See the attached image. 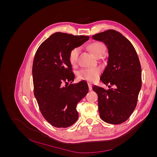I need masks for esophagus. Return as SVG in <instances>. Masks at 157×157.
I'll use <instances>...</instances> for the list:
<instances>
[{"label":"esophagus","instance_id":"obj_1","mask_svg":"<svg viewBox=\"0 0 157 157\" xmlns=\"http://www.w3.org/2000/svg\"><path fill=\"white\" fill-rule=\"evenodd\" d=\"M88 88H89V90L90 91H91L92 90V84L90 83V82H89L88 84Z\"/></svg>","mask_w":157,"mask_h":157}]
</instances>
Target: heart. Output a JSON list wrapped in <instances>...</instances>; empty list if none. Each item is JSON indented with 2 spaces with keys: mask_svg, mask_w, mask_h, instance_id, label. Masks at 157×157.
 <instances>
[{
  "mask_svg": "<svg viewBox=\"0 0 157 157\" xmlns=\"http://www.w3.org/2000/svg\"><path fill=\"white\" fill-rule=\"evenodd\" d=\"M88 49L95 57L102 56L105 52V46L101 42H94L89 44ZM80 48L76 47L71 50L69 55V61L71 65H75L77 63ZM101 73V69L99 67L84 68L80 70L78 73V77L80 80H87L89 82H94L96 80Z\"/></svg>",
  "mask_w": 157,
  "mask_h": 157,
  "instance_id": "1",
  "label": "heart"
}]
</instances>
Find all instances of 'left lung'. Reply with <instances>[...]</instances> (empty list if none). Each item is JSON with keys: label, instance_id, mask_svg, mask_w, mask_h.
<instances>
[{"label": "left lung", "instance_id": "8db88e82", "mask_svg": "<svg viewBox=\"0 0 157 157\" xmlns=\"http://www.w3.org/2000/svg\"><path fill=\"white\" fill-rule=\"evenodd\" d=\"M103 42L108 49L107 65L101 76L106 90L94 85L98 96L99 116L105 122L118 124L130 117L137 105L141 88V69L136 51L131 42L115 30H107L92 36Z\"/></svg>", "mask_w": 157, "mask_h": 157}]
</instances>
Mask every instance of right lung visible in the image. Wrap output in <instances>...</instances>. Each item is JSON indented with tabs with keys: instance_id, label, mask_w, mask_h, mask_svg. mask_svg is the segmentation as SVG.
I'll return each mask as SVG.
<instances>
[{
	"instance_id": "obj_1",
	"label": "right lung",
	"mask_w": 157,
	"mask_h": 157,
	"mask_svg": "<svg viewBox=\"0 0 157 157\" xmlns=\"http://www.w3.org/2000/svg\"><path fill=\"white\" fill-rule=\"evenodd\" d=\"M89 39L55 33L36 52L32 69L34 95L42 115L55 127L67 128L78 118L76 107L86 96L88 86L84 80L68 85L75 79L69 55Z\"/></svg>"
}]
</instances>
